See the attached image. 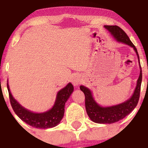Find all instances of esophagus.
I'll return each instance as SVG.
<instances>
[{
	"instance_id": "1",
	"label": "esophagus",
	"mask_w": 148,
	"mask_h": 148,
	"mask_svg": "<svg viewBox=\"0 0 148 148\" xmlns=\"http://www.w3.org/2000/svg\"><path fill=\"white\" fill-rule=\"evenodd\" d=\"M80 82H81V79L79 76H74V77H73L72 84L74 86H78L79 84H80Z\"/></svg>"
}]
</instances>
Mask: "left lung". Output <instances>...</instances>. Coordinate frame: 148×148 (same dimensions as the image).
I'll list each match as a JSON object with an SVG mask.
<instances>
[{
	"instance_id": "left-lung-1",
	"label": "left lung",
	"mask_w": 148,
	"mask_h": 148,
	"mask_svg": "<svg viewBox=\"0 0 148 148\" xmlns=\"http://www.w3.org/2000/svg\"><path fill=\"white\" fill-rule=\"evenodd\" d=\"M104 27L111 32V35L116 38L118 42H123L133 47L138 55L140 63L139 55L136 47L130 41L126 33L117 25H105ZM140 71L139 78L137 82L136 89L133 96L126 101L120 103L119 105L109 107L101 106L95 101L91 94V91L88 88L84 86H80L81 91H83L85 95V106H86V113L91 121L97 123H113L124 119L136 108L139 101L141 82H142V69L141 66H140Z\"/></svg>"
}]
</instances>
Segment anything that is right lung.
I'll return each instance as SVG.
<instances>
[{
    "label": "right lung",
    "instance_id": "add662e5",
    "mask_svg": "<svg viewBox=\"0 0 148 148\" xmlns=\"http://www.w3.org/2000/svg\"><path fill=\"white\" fill-rule=\"evenodd\" d=\"M7 87L10 104L15 114L22 121L31 126L42 129L53 127L60 123L64 113L65 103L74 91L73 85L69 83L57 93L55 103L50 110L45 113H36L25 109L20 105L19 103L17 102V101L12 97L8 83Z\"/></svg>",
    "mask_w": 148,
    "mask_h": 148
}]
</instances>
